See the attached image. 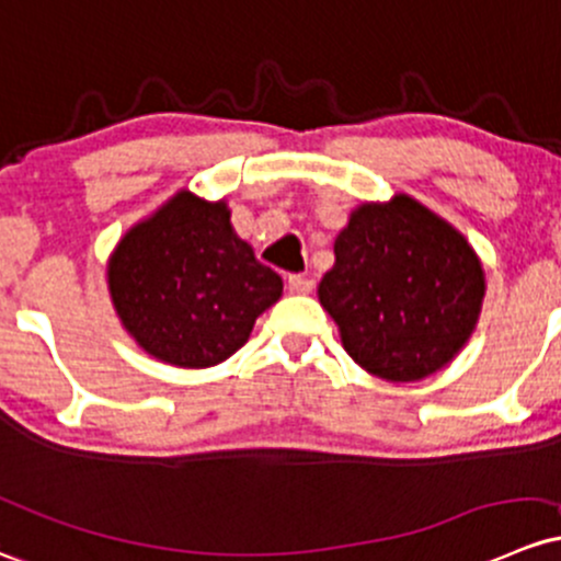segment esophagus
Instances as JSON below:
<instances>
[{"mask_svg": "<svg viewBox=\"0 0 561 561\" xmlns=\"http://www.w3.org/2000/svg\"><path fill=\"white\" fill-rule=\"evenodd\" d=\"M287 290H290L293 296H306V293L314 290V282L306 279V276L300 274H290L287 276Z\"/></svg>", "mask_w": 561, "mask_h": 561, "instance_id": "esophagus-1", "label": "esophagus"}]
</instances>
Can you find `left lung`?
<instances>
[{
  "mask_svg": "<svg viewBox=\"0 0 561 561\" xmlns=\"http://www.w3.org/2000/svg\"><path fill=\"white\" fill-rule=\"evenodd\" d=\"M333 250L320 304L359 368L420 381L462 350L479 320L483 268L449 222L394 196L352 211Z\"/></svg>",
  "mask_w": 561,
  "mask_h": 561,
  "instance_id": "left-lung-1",
  "label": "left lung"
}]
</instances>
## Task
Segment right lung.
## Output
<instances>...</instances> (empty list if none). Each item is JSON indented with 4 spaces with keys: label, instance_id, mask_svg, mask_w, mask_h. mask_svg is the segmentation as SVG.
<instances>
[{
    "label": "right lung",
    "instance_id": "add662e5",
    "mask_svg": "<svg viewBox=\"0 0 561 561\" xmlns=\"http://www.w3.org/2000/svg\"><path fill=\"white\" fill-rule=\"evenodd\" d=\"M107 279L141 350L180 368L231 357L282 296V276L236 236L226 204L187 191L123 236Z\"/></svg>",
    "mask_w": 561,
    "mask_h": 561
}]
</instances>
